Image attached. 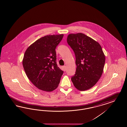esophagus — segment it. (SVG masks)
Listing matches in <instances>:
<instances>
[{"label":"esophagus","mask_w":127,"mask_h":127,"mask_svg":"<svg viewBox=\"0 0 127 127\" xmlns=\"http://www.w3.org/2000/svg\"><path fill=\"white\" fill-rule=\"evenodd\" d=\"M66 66L65 65H64L62 66V70L64 71H66Z\"/></svg>","instance_id":"esophagus-1"}]
</instances>
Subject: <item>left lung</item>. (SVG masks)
Instances as JSON below:
<instances>
[{"label":"left lung","mask_w":127,"mask_h":127,"mask_svg":"<svg viewBox=\"0 0 127 127\" xmlns=\"http://www.w3.org/2000/svg\"><path fill=\"white\" fill-rule=\"evenodd\" d=\"M67 42L75 55L77 66L71 78L74 86L85 91L96 84L103 73L105 56L99 43L82 33L68 35Z\"/></svg>","instance_id":"1"}]
</instances>
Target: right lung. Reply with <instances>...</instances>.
<instances>
[{"mask_svg":"<svg viewBox=\"0 0 127 127\" xmlns=\"http://www.w3.org/2000/svg\"><path fill=\"white\" fill-rule=\"evenodd\" d=\"M63 35H49L39 38L25 53L22 63L27 77L43 91L57 89L63 73L57 65L55 51Z\"/></svg>","mask_w":127,"mask_h":127,"instance_id":"add662e5","label":"right lung"}]
</instances>
